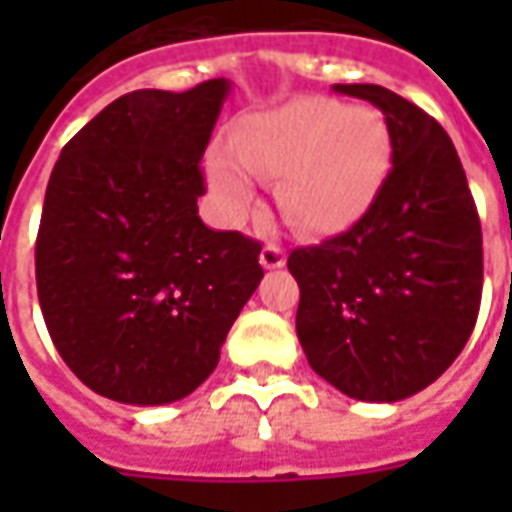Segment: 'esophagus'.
Instances as JSON below:
<instances>
[{"instance_id":"obj_1","label":"esophagus","mask_w":512,"mask_h":512,"mask_svg":"<svg viewBox=\"0 0 512 512\" xmlns=\"http://www.w3.org/2000/svg\"><path fill=\"white\" fill-rule=\"evenodd\" d=\"M260 266L263 268H282L285 266V252L279 249L277 244H266L263 246V252H260Z\"/></svg>"}]
</instances>
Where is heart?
Listing matches in <instances>:
<instances>
[{
	"label": "heart",
	"mask_w": 512,
	"mask_h": 512,
	"mask_svg": "<svg viewBox=\"0 0 512 512\" xmlns=\"http://www.w3.org/2000/svg\"><path fill=\"white\" fill-rule=\"evenodd\" d=\"M392 167V134L373 106L299 98L257 115L213 150L208 178L227 216L257 202V178H279L282 213L312 235L343 233L376 202Z\"/></svg>",
	"instance_id": "1"
}]
</instances>
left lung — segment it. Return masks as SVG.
<instances>
[{"label":"left lung","instance_id":"8db88e82","mask_svg":"<svg viewBox=\"0 0 512 512\" xmlns=\"http://www.w3.org/2000/svg\"><path fill=\"white\" fill-rule=\"evenodd\" d=\"M378 106L392 169L343 235L293 249L296 334L307 362L343 395L395 403L458 359L480 312L483 233L447 131L378 84H334Z\"/></svg>","mask_w":512,"mask_h":512}]
</instances>
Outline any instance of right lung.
Here are the masks:
<instances>
[{
  "instance_id": "add662e5",
  "label": "right lung",
  "mask_w": 512,
  "mask_h": 512,
  "mask_svg": "<svg viewBox=\"0 0 512 512\" xmlns=\"http://www.w3.org/2000/svg\"><path fill=\"white\" fill-rule=\"evenodd\" d=\"M233 84L120 95L62 147L35 246L38 299L76 378L128 406L191 395L263 279L260 244L197 213Z\"/></svg>"
}]
</instances>
